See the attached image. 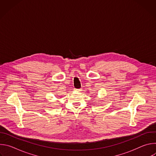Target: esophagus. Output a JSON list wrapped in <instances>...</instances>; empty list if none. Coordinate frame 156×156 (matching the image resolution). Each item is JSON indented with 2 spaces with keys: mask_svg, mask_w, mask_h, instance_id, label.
I'll return each instance as SVG.
<instances>
[{
  "mask_svg": "<svg viewBox=\"0 0 156 156\" xmlns=\"http://www.w3.org/2000/svg\"><path fill=\"white\" fill-rule=\"evenodd\" d=\"M75 90L77 91H82V89L81 88V89H75Z\"/></svg>",
  "mask_w": 156,
  "mask_h": 156,
  "instance_id": "esophagus-1",
  "label": "esophagus"
}]
</instances>
